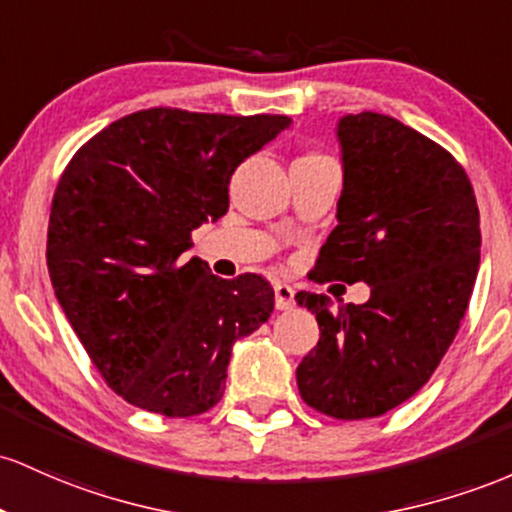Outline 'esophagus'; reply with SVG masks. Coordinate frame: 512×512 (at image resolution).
Instances as JSON below:
<instances>
[{
    "label": "esophagus",
    "instance_id": "1",
    "mask_svg": "<svg viewBox=\"0 0 512 512\" xmlns=\"http://www.w3.org/2000/svg\"><path fill=\"white\" fill-rule=\"evenodd\" d=\"M275 309H292L295 307V290L287 283H275Z\"/></svg>",
    "mask_w": 512,
    "mask_h": 512
}]
</instances>
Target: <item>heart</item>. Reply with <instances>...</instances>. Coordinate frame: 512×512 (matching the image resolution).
Returning <instances> with one entry per match:
<instances>
[{
	"mask_svg": "<svg viewBox=\"0 0 512 512\" xmlns=\"http://www.w3.org/2000/svg\"><path fill=\"white\" fill-rule=\"evenodd\" d=\"M319 159H329V157H324V154H321V152H304V154H300V157L295 159V164H302V162H319Z\"/></svg>",
	"mask_w": 512,
	"mask_h": 512,
	"instance_id": "b5f03b06",
	"label": "heart"
}]
</instances>
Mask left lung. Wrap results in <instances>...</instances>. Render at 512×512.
Returning a JSON list of instances; mask_svg holds the SVG:
<instances>
[{"label": "left lung", "mask_w": 512, "mask_h": 512, "mask_svg": "<svg viewBox=\"0 0 512 512\" xmlns=\"http://www.w3.org/2000/svg\"><path fill=\"white\" fill-rule=\"evenodd\" d=\"M343 193L314 280L370 285L365 304L317 314L319 343L297 365L304 404L338 421L375 418L411 399L455 341L479 271V205L462 164L409 125L363 111L338 123Z\"/></svg>", "instance_id": "left-lung-1"}]
</instances>
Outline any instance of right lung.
<instances>
[{
	"instance_id": "obj_1",
	"label": "right lung",
	"mask_w": 512,
	"mask_h": 512,
	"mask_svg": "<svg viewBox=\"0 0 512 512\" xmlns=\"http://www.w3.org/2000/svg\"><path fill=\"white\" fill-rule=\"evenodd\" d=\"M287 116L147 108L77 149L57 181L48 273L91 363L137 409L188 418L225 394L232 343L273 312L263 275L186 261L191 232L229 208L237 166Z\"/></svg>"
}]
</instances>
